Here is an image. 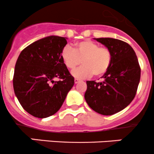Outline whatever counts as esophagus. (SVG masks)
Instances as JSON below:
<instances>
[{"instance_id": "1", "label": "esophagus", "mask_w": 154, "mask_h": 154, "mask_svg": "<svg viewBox=\"0 0 154 154\" xmlns=\"http://www.w3.org/2000/svg\"><path fill=\"white\" fill-rule=\"evenodd\" d=\"M74 82H75V84H77V83H79V82H80V80H79V79H75Z\"/></svg>"}]
</instances>
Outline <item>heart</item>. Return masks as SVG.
I'll return each mask as SVG.
<instances>
[{"label":"heart","instance_id":"b5f03b06","mask_svg":"<svg viewBox=\"0 0 154 154\" xmlns=\"http://www.w3.org/2000/svg\"><path fill=\"white\" fill-rule=\"evenodd\" d=\"M63 63L69 69H73L80 64V67L72 71V74L77 79H85L94 74L100 77L104 75L112 63V53L106 47H100L97 42L90 39L77 42L72 49L66 45L60 51Z\"/></svg>","mask_w":154,"mask_h":154}]
</instances>
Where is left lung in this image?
<instances>
[{"label": "left lung", "mask_w": 154, "mask_h": 154, "mask_svg": "<svg viewBox=\"0 0 154 154\" xmlns=\"http://www.w3.org/2000/svg\"><path fill=\"white\" fill-rule=\"evenodd\" d=\"M109 48L112 63L102 81H87L85 99L97 113L112 115L121 112L135 97L140 82L141 69L133 48L114 38H94Z\"/></svg>", "instance_id": "8db88e82"}]
</instances>
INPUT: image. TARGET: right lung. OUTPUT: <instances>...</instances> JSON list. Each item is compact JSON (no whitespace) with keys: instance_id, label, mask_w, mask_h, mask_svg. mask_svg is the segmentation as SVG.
<instances>
[{"instance_id":"add662e5","label":"right lung","mask_w":154,"mask_h":154,"mask_svg":"<svg viewBox=\"0 0 154 154\" xmlns=\"http://www.w3.org/2000/svg\"><path fill=\"white\" fill-rule=\"evenodd\" d=\"M66 37L48 36L35 41L19 54L13 76L14 92L27 112L38 118L54 115L74 85L60 57ZM61 80L54 82V79Z\"/></svg>"}]
</instances>
